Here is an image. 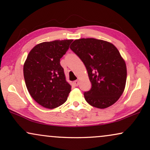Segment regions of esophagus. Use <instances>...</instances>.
<instances>
[{
  "label": "esophagus",
  "instance_id": "esophagus-1",
  "mask_svg": "<svg viewBox=\"0 0 150 150\" xmlns=\"http://www.w3.org/2000/svg\"><path fill=\"white\" fill-rule=\"evenodd\" d=\"M79 81H73V84H74L75 86H77L78 85H79Z\"/></svg>",
  "mask_w": 150,
  "mask_h": 150
}]
</instances>
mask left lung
<instances>
[{
  "label": "left lung",
  "mask_w": 150,
  "mask_h": 150,
  "mask_svg": "<svg viewBox=\"0 0 150 150\" xmlns=\"http://www.w3.org/2000/svg\"><path fill=\"white\" fill-rule=\"evenodd\" d=\"M70 48L85 66L91 89L84 92L86 101L93 107L104 109L115 103L123 92L127 66L112 43L93 38L75 40Z\"/></svg>",
  "instance_id": "1"
}]
</instances>
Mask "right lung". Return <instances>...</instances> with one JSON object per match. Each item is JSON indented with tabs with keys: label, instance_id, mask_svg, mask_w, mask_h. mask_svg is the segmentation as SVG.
<instances>
[{
	"label": "right lung",
	"instance_id": "obj_1",
	"mask_svg": "<svg viewBox=\"0 0 150 150\" xmlns=\"http://www.w3.org/2000/svg\"><path fill=\"white\" fill-rule=\"evenodd\" d=\"M73 40H54L37 45L29 52L23 65V75L30 95L48 109L58 108L66 102L71 86L60 65Z\"/></svg>",
	"mask_w": 150,
	"mask_h": 150
}]
</instances>
